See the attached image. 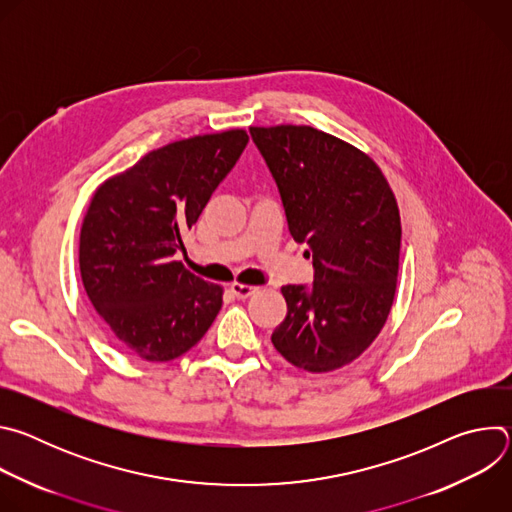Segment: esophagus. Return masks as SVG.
Masks as SVG:
<instances>
[{
	"label": "esophagus",
	"mask_w": 512,
	"mask_h": 512,
	"mask_svg": "<svg viewBox=\"0 0 512 512\" xmlns=\"http://www.w3.org/2000/svg\"><path fill=\"white\" fill-rule=\"evenodd\" d=\"M255 291H257L255 285H245V283H233V285H231V294H233L235 298H239V300H245V298L253 296Z\"/></svg>",
	"instance_id": "esophagus-1"
}]
</instances>
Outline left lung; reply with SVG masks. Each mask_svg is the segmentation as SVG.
I'll return each instance as SVG.
<instances>
[{
  "label": "left lung",
  "mask_w": 512,
  "mask_h": 512,
  "mask_svg": "<svg viewBox=\"0 0 512 512\" xmlns=\"http://www.w3.org/2000/svg\"><path fill=\"white\" fill-rule=\"evenodd\" d=\"M283 202L287 227L308 243L314 283L283 285L277 352L328 373L371 346L397 287L401 218L381 168L354 145L308 125L251 127Z\"/></svg>",
  "instance_id": "1"
}]
</instances>
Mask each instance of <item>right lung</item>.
<instances>
[{
  "label": "right lung",
  "mask_w": 512,
  "mask_h": 512,
  "mask_svg": "<svg viewBox=\"0 0 512 512\" xmlns=\"http://www.w3.org/2000/svg\"><path fill=\"white\" fill-rule=\"evenodd\" d=\"M247 141L243 129L174 141L97 188L81 229V277L93 308L131 354L178 358L221 310L223 287L174 255Z\"/></svg>",
  "instance_id": "1"
}]
</instances>
